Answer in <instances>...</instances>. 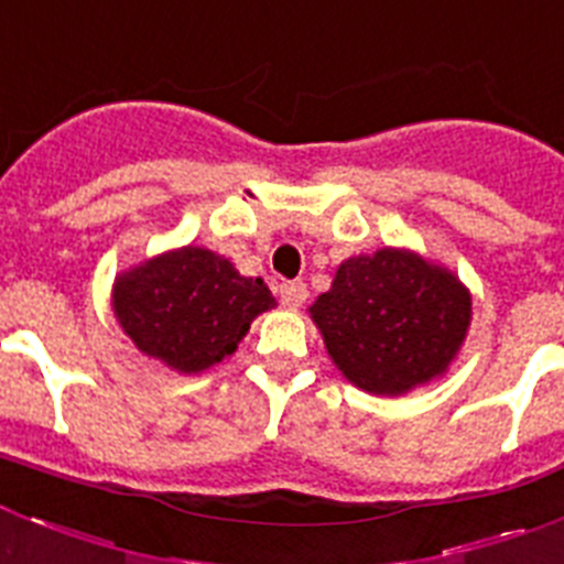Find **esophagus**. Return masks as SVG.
I'll return each instance as SVG.
<instances>
[{"label":"esophagus","instance_id":"1","mask_svg":"<svg viewBox=\"0 0 564 564\" xmlns=\"http://www.w3.org/2000/svg\"><path fill=\"white\" fill-rule=\"evenodd\" d=\"M279 299H282V305L296 311V307L307 299L305 282H282V285H279Z\"/></svg>","mask_w":564,"mask_h":564}]
</instances>
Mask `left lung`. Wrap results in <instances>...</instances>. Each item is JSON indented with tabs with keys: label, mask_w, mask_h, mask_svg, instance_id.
<instances>
[{
	"label": "left lung",
	"mask_w": 564,
	"mask_h": 564,
	"mask_svg": "<svg viewBox=\"0 0 564 564\" xmlns=\"http://www.w3.org/2000/svg\"><path fill=\"white\" fill-rule=\"evenodd\" d=\"M307 313L352 387L398 398L449 372L471 327V293L441 262L383 246L344 259Z\"/></svg>",
	"instance_id": "1"
}]
</instances>
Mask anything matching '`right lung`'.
<instances>
[{"label": "right lung", "mask_w": 564, "mask_h": 564, "mask_svg": "<svg viewBox=\"0 0 564 564\" xmlns=\"http://www.w3.org/2000/svg\"><path fill=\"white\" fill-rule=\"evenodd\" d=\"M276 307L262 276L200 246L154 253L112 282V313L147 358L200 376L234 356L259 313Z\"/></svg>", "instance_id": "right-lung-1"}]
</instances>
